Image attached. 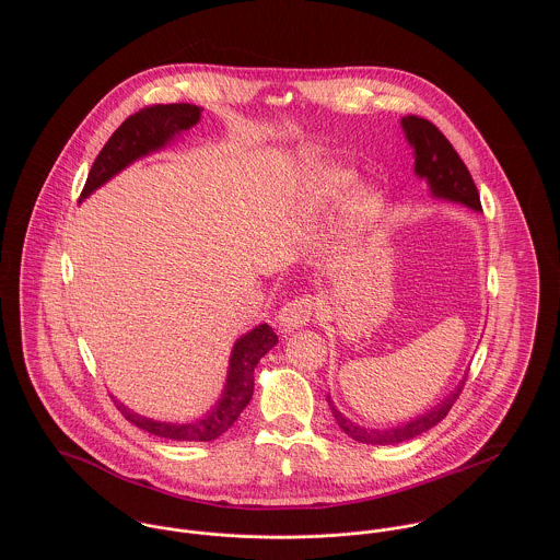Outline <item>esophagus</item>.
I'll return each instance as SVG.
<instances>
[{"label":"esophagus","instance_id":"esophagus-1","mask_svg":"<svg viewBox=\"0 0 560 560\" xmlns=\"http://www.w3.org/2000/svg\"><path fill=\"white\" fill-rule=\"evenodd\" d=\"M315 313V298L313 295H302V298H295L291 302H287L280 313H278V323L282 325L284 331H291V329H298L302 325H306L311 317Z\"/></svg>","mask_w":560,"mask_h":560}]
</instances>
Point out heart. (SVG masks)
I'll list each match as a JSON object with an SVG mask.
<instances>
[{"mask_svg":"<svg viewBox=\"0 0 560 560\" xmlns=\"http://www.w3.org/2000/svg\"><path fill=\"white\" fill-rule=\"evenodd\" d=\"M360 207H362V211H371L375 207V202H373V198H362Z\"/></svg>","mask_w":560,"mask_h":560,"instance_id":"b5f03b06","label":"heart"}]
</instances>
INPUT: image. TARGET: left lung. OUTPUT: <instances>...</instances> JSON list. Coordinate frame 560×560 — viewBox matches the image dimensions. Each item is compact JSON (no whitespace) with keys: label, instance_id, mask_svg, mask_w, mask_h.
<instances>
[{"label":"left lung","instance_id":"8db88e82","mask_svg":"<svg viewBox=\"0 0 560 560\" xmlns=\"http://www.w3.org/2000/svg\"><path fill=\"white\" fill-rule=\"evenodd\" d=\"M402 129L407 133L409 144L416 151V174L424 176L433 189L435 196L440 198H448L462 205L472 207L475 211H480L479 189L472 180L470 170L466 167V163L459 158V153L453 149V144L446 140V136L427 118L407 114L402 118ZM466 380L459 384V388L448 397L442 400L438 407L429 409L427 413L418 416L416 420L400 424L395 429H362L353 422H349L329 400L334 418L338 422V427L355 442L362 444H399L407 442L424 431H429L433 424H438L442 418H446V413L451 411V407L455 405V400L459 399L462 390H464Z\"/></svg>","mask_w":560,"mask_h":560}]
</instances>
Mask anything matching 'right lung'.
<instances>
[{
	"label": "right lung",
	"mask_w": 560,
	"mask_h": 560,
	"mask_svg": "<svg viewBox=\"0 0 560 560\" xmlns=\"http://www.w3.org/2000/svg\"><path fill=\"white\" fill-rule=\"evenodd\" d=\"M200 107L189 103H158L142 107L140 112L131 114L105 142L101 153L90 167V174L85 178V185L81 189L80 198H85L90 191H94L98 185H103L107 178L118 174L122 167H127L131 161L149 155L151 151L161 149L170 138L176 133L194 127L200 120ZM278 336L276 331L262 323L241 336L235 342L233 355H231V369L226 380V393L222 400L211 409V413L198 422L191 424H170L158 422L144 416H138L129 411L125 405L116 402L120 413L133 422L136 427L160 435L165 440H178V442H213L222 433H226L233 422L241 416V411L247 407L254 393V369L258 360L276 347Z\"/></svg>",
	"instance_id": "1"
}]
</instances>
